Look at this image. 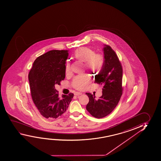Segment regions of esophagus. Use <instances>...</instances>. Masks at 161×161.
I'll return each mask as SVG.
<instances>
[{"instance_id":"1","label":"esophagus","mask_w":161,"mask_h":161,"mask_svg":"<svg viewBox=\"0 0 161 161\" xmlns=\"http://www.w3.org/2000/svg\"><path fill=\"white\" fill-rule=\"evenodd\" d=\"M82 94V93L81 92H75V96H79V95H81Z\"/></svg>"}]
</instances>
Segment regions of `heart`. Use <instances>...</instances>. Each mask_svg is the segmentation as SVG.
<instances>
[{"instance_id":"heart-1","label":"heart","mask_w":161,"mask_h":161,"mask_svg":"<svg viewBox=\"0 0 161 161\" xmlns=\"http://www.w3.org/2000/svg\"><path fill=\"white\" fill-rule=\"evenodd\" d=\"M75 57L79 61L84 63L86 69L93 73L98 72L103 67L104 59L99 54H94L92 49L87 47H82L76 51ZM69 65H67L65 70L66 75L69 73ZM90 78L86 75H78L72 80V86L74 88L79 91L85 89L90 83Z\"/></svg>"}]
</instances>
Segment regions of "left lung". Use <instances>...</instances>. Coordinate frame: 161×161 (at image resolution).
<instances>
[{"mask_svg":"<svg viewBox=\"0 0 161 161\" xmlns=\"http://www.w3.org/2000/svg\"><path fill=\"white\" fill-rule=\"evenodd\" d=\"M104 62L94 82L103 86L102 96L86 93L89 97L86 110L94 117L102 118L109 114L117 106L123 93V69L117 55L110 46L103 48Z\"/></svg>","mask_w":161,"mask_h":161,"instance_id":"8db88e82","label":"left lung"}]
</instances>
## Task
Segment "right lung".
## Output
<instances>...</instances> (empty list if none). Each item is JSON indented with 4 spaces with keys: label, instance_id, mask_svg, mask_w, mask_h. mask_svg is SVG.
Segmentation results:
<instances>
[{
    "label": "right lung",
    "instance_id": "obj_1",
    "mask_svg": "<svg viewBox=\"0 0 161 161\" xmlns=\"http://www.w3.org/2000/svg\"><path fill=\"white\" fill-rule=\"evenodd\" d=\"M68 51L52 50L36 58L28 75L32 99L41 115L55 119L67 110L74 94L60 98L55 89L65 76Z\"/></svg>",
    "mask_w": 161,
    "mask_h": 161
}]
</instances>
